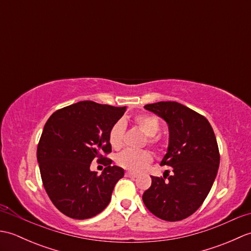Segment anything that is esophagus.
Segmentation results:
<instances>
[{"instance_id": "esophagus-1", "label": "esophagus", "mask_w": 251, "mask_h": 251, "mask_svg": "<svg viewBox=\"0 0 251 251\" xmlns=\"http://www.w3.org/2000/svg\"><path fill=\"white\" fill-rule=\"evenodd\" d=\"M125 176H126V177H129V178H136L137 177V175L135 173H131V172H126Z\"/></svg>"}]
</instances>
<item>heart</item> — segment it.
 <instances>
[{"instance_id": "heart-1", "label": "heart", "mask_w": 251, "mask_h": 251, "mask_svg": "<svg viewBox=\"0 0 251 251\" xmlns=\"http://www.w3.org/2000/svg\"><path fill=\"white\" fill-rule=\"evenodd\" d=\"M135 125L142 134L147 136L149 146L157 148L159 146V138L156 136L161 129V123L156 116L150 114H139L134 117ZM125 132V125L122 121L115 122L109 130V142L113 149H120L123 145V137ZM152 162V155L149 151H131L125 150L116 156V163L121 167L140 172Z\"/></svg>"}]
</instances>
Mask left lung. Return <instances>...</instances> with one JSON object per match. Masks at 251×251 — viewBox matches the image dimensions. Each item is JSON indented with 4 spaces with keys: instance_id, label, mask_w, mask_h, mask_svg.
<instances>
[{
    "instance_id": "left-lung-1",
    "label": "left lung",
    "mask_w": 251,
    "mask_h": 251,
    "mask_svg": "<svg viewBox=\"0 0 251 251\" xmlns=\"http://www.w3.org/2000/svg\"><path fill=\"white\" fill-rule=\"evenodd\" d=\"M167 123L169 142L161 165L173 175L153 177L142 195L146 207L165 221H179L199 209L211 189L220 164L218 143L206 117L176 101L145 105Z\"/></svg>"
}]
</instances>
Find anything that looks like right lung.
Masks as SVG:
<instances>
[{
  "label": "right lung",
  "instance_id": "obj_1",
  "mask_svg": "<svg viewBox=\"0 0 251 251\" xmlns=\"http://www.w3.org/2000/svg\"><path fill=\"white\" fill-rule=\"evenodd\" d=\"M94 101H79L54 112L37 146L42 181L57 209L73 219H88L109 205L124 169L102 156L111 152L109 130L125 113ZM94 159L107 167L100 176L89 167Z\"/></svg>",
  "mask_w": 251,
  "mask_h": 251
}]
</instances>
